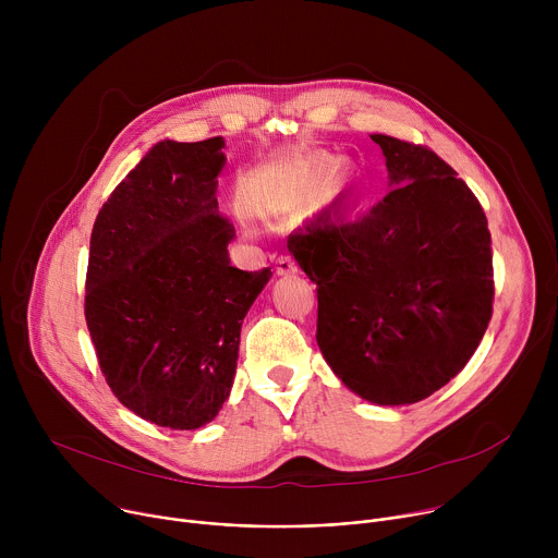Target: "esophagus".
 <instances>
[{
  "label": "esophagus",
  "mask_w": 558,
  "mask_h": 558,
  "mask_svg": "<svg viewBox=\"0 0 558 558\" xmlns=\"http://www.w3.org/2000/svg\"><path fill=\"white\" fill-rule=\"evenodd\" d=\"M295 271H298V263L291 256H278V260H276V274L278 276H289V274H295Z\"/></svg>",
  "instance_id": "esophagus-1"
}]
</instances>
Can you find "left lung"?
<instances>
[{
    "instance_id": "left-lung-1",
    "label": "left lung",
    "mask_w": 558,
    "mask_h": 558,
    "mask_svg": "<svg viewBox=\"0 0 558 558\" xmlns=\"http://www.w3.org/2000/svg\"><path fill=\"white\" fill-rule=\"evenodd\" d=\"M390 192L349 216L340 201L289 233L317 284V347L362 400L400 407L446 386L493 317L488 218L457 172L409 141L371 134Z\"/></svg>"
}]
</instances>
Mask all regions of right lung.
I'll return each mask as SVG.
<instances>
[{
    "mask_svg": "<svg viewBox=\"0 0 558 558\" xmlns=\"http://www.w3.org/2000/svg\"><path fill=\"white\" fill-rule=\"evenodd\" d=\"M222 136L161 141L114 187L90 235L86 323L117 400L145 422L194 430L229 397L241 327L271 269L229 265L218 211Z\"/></svg>",
    "mask_w": 558,
    "mask_h": 558,
    "instance_id": "add662e5",
    "label": "right lung"
}]
</instances>
